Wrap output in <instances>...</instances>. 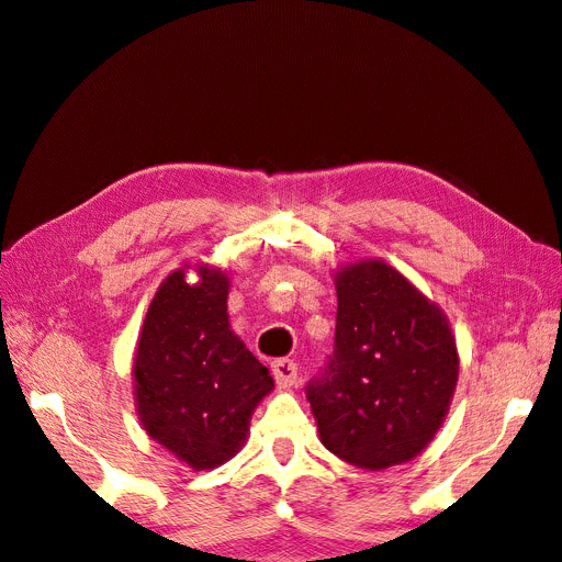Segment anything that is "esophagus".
<instances>
[{"mask_svg": "<svg viewBox=\"0 0 562 562\" xmlns=\"http://www.w3.org/2000/svg\"><path fill=\"white\" fill-rule=\"evenodd\" d=\"M271 372H274V380L279 386H293L297 382V363L291 359H279L271 366Z\"/></svg>", "mask_w": 562, "mask_h": 562, "instance_id": "obj_1", "label": "esophagus"}]
</instances>
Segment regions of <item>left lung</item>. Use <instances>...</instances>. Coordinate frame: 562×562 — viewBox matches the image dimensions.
Instances as JSON below:
<instances>
[{
    "label": "left lung",
    "mask_w": 562,
    "mask_h": 562,
    "mask_svg": "<svg viewBox=\"0 0 562 562\" xmlns=\"http://www.w3.org/2000/svg\"><path fill=\"white\" fill-rule=\"evenodd\" d=\"M335 321L333 353L304 389L323 446L370 471L407 462L431 443L457 384L446 316L375 260L339 271Z\"/></svg>",
    "instance_id": "left-lung-1"
}]
</instances>
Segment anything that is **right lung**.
I'll list each match as a JSON object with an SVG mask.
<instances>
[{
	"instance_id": "add662e5",
	"label": "right lung",
	"mask_w": 562,
	"mask_h": 562,
	"mask_svg": "<svg viewBox=\"0 0 562 562\" xmlns=\"http://www.w3.org/2000/svg\"><path fill=\"white\" fill-rule=\"evenodd\" d=\"M229 281L201 269L168 277L149 304L135 353V401L145 431L192 469H213L239 450L255 405L274 380L229 330Z\"/></svg>"
}]
</instances>
